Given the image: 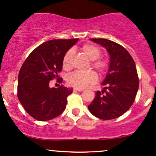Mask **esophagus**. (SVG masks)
Segmentation results:
<instances>
[{"mask_svg":"<svg viewBox=\"0 0 156 156\" xmlns=\"http://www.w3.org/2000/svg\"><path fill=\"white\" fill-rule=\"evenodd\" d=\"M74 90H76V91H78V92H81L83 91V89H78V88H74Z\"/></svg>","mask_w":156,"mask_h":156,"instance_id":"esophagus-1","label":"esophagus"}]
</instances>
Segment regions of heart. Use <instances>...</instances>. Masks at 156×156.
<instances>
[{
  "instance_id": "1",
  "label": "heart",
  "mask_w": 156,
  "mask_h": 156,
  "mask_svg": "<svg viewBox=\"0 0 156 156\" xmlns=\"http://www.w3.org/2000/svg\"><path fill=\"white\" fill-rule=\"evenodd\" d=\"M81 52L90 60V65L98 72L99 75H103L107 69V62L101 58V51L96 46L87 44L81 47ZM73 51L69 49L64 54L62 60L63 67L65 69H69L72 66ZM67 83L70 86L78 89H83L89 85L95 83L97 81V75L92 70L87 72H74L67 76Z\"/></svg>"
}]
</instances>
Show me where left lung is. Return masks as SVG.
Masks as SVG:
<instances>
[{"label":"left lung","instance_id":"obj_1","mask_svg":"<svg viewBox=\"0 0 156 156\" xmlns=\"http://www.w3.org/2000/svg\"><path fill=\"white\" fill-rule=\"evenodd\" d=\"M107 49L110 56L109 69L102 85L88 106L95 117L103 120L119 118L134 103L139 86L136 64L128 51L117 43L104 38H91Z\"/></svg>","mask_w":156,"mask_h":156}]
</instances>
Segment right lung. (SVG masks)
Listing matches in <instances>:
<instances>
[{
    "label": "right lung",
    "instance_id": "right-lung-1",
    "mask_svg": "<svg viewBox=\"0 0 156 156\" xmlns=\"http://www.w3.org/2000/svg\"><path fill=\"white\" fill-rule=\"evenodd\" d=\"M78 41L55 39L35 48L29 55L18 74V98L27 112L40 121H49L61 115L66 109L67 97L73 89L61 85L50 88L49 81L63 79L62 60L68 49Z\"/></svg>",
    "mask_w": 156,
    "mask_h": 156
}]
</instances>
